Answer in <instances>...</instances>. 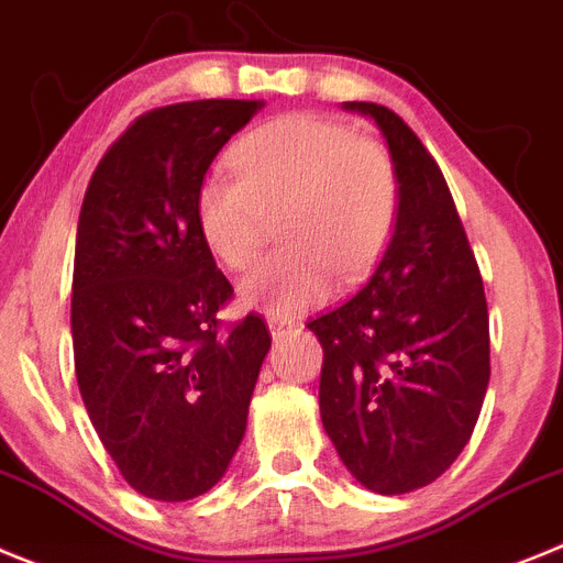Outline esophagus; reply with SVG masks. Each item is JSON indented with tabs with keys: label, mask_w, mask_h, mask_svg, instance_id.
<instances>
[{
	"label": "esophagus",
	"mask_w": 563,
	"mask_h": 563,
	"mask_svg": "<svg viewBox=\"0 0 563 563\" xmlns=\"http://www.w3.org/2000/svg\"><path fill=\"white\" fill-rule=\"evenodd\" d=\"M269 331L275 339H286V336H291V333H297V325H294V322H288V319L269 317Z\"/></svg>",
	"instance_id": "1"
}]
</instances>
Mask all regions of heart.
I'll return each mask as SVG.
<instances>
[{
    "instance_id": "1",
    "label": "heart",
    "mask_w": 563,
    "mask_h": 563,
    "mask_svg": "<svg viewBox=\"0 0 563 563\" xmlns=\"http://www.w3.org/2000/svg\"><path fill=\"white\" fill-rule=\"evenodd\" d=\"M235 176L210 174L194 212L207 250L232 272L263 252L266 212H283L280 255L246 277L241 297L294 317L331 294L333 275L356 280L387 250L401 187L384 145L311 114H286L232 151Z\"/></svg>"
}]
</instances>
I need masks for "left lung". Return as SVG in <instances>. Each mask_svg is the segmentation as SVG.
I'll return each instance as SVG.
<instances>
[{
  "mask_svg": "<svg viewBox=\"0 0 563 563\" xmlns=\"http://www.w3.org/2000/svg\"><path fill=\"white\" fill-rule=\"evenodd\" d=\"M376 120L401 207L378 269L308 328L322 344L319 415L364 488L409 494L434 483L468 443L490 378L488 302L449 185L393 109Z\"/></svg>",
  "mask_w": 563,
  "mask_h": 563,
  "instance_id": "left-lung-1",
  "label": "left lung"
}]
</instances>
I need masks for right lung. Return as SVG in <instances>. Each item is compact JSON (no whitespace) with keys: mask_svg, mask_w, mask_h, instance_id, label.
Instances as JSON below:
<instances>
[{"mask_svg":"<svg viewBox=\"0 0 563 563\" xmlns=\"http://www.w3.org/2000/svg\"><path fill=\"white\" fill-rule=\"evenodd\" d=\"M261 100L145 111L98 162L75 238L73 347L80 398L125 483L185 503L224 477L244 438L272 333L224 331L232 286L196 224V190Z\"/></svg>","mask_w":563,"mask_h":563,"instance_id":"obj_1","label":"right lung"}]
</instances>
